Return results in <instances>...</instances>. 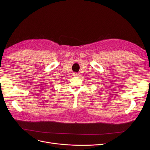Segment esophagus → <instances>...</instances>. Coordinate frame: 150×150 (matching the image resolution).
Masks as SVG:
<instances>
[{
	"instance_id": "esophagus-1",
	"label": "esophagus",
	"mask_w": 150,
	"mask_h": 150,
	"mask_svg": "<svg viewBox=\"0 0 150 150\" xmlns=\"http://www.w3.org/2000/svg\"><path fill=\"white\" fill-rule=\"evenodd\" d=\"M80 74H78V73H74V74H73V76H78Z\"/></svg>"
}]
</instances>
